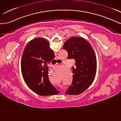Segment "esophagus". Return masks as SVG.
Instances as JSON below:
<instances>
[{
	"instance_id": "1",
	"label": "esophagus",
	"mask_w": 121,
	"mask_h": 121,
	"mask_svg": "<svg viewBox=\"0 0 121 121\" xmlns=\"http://www.w3.org/2000/svg\"><path fill=\"white\" fill-rule=\"evenodd\" d=\"M55 60H58V58H57V57H56V58H55Z\"/></svg>"
}]
</instances>
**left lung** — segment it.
<instances>
[{
  "label": "left lung",
  "mask_w": 121,
  "mask_h": 121,
  "mask_svg": "<svg viewBox=\"0 0 121 121\" xmlns=\"http://www.w3.org/2000/svg\"><path fill=\"white\" fill-rule=\"evenodd\" d=\"M63 48L67 51L68 59L75 60V66L72 67V82L65 94L79 95L88 88L95 79L97 67L95 53L90 44L79 37L66 41Z\"/></svg>",
  "instance_id": "left-lung-1"
}]
</instances>
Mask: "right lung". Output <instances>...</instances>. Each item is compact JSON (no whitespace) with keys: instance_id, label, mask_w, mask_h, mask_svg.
Segmentation results:
<instances>
[{"instance_id":"add662e5","label":"right lung","mask_w":121,"mask_h":121,"mask_svg":"<svg viewBox=\"0 0 121 121\" xmlns=\"http://www.w3.org/2000/svg\"><path fill=\"white\" fill-rule=\"evenodd\" d=\"M54 57L49 42L41 38L30 41L24 49L21 61L22 75L28 86L39 95L59 93L50 83L48 75L47 64Z\"/></svg>"}]
</instances>
